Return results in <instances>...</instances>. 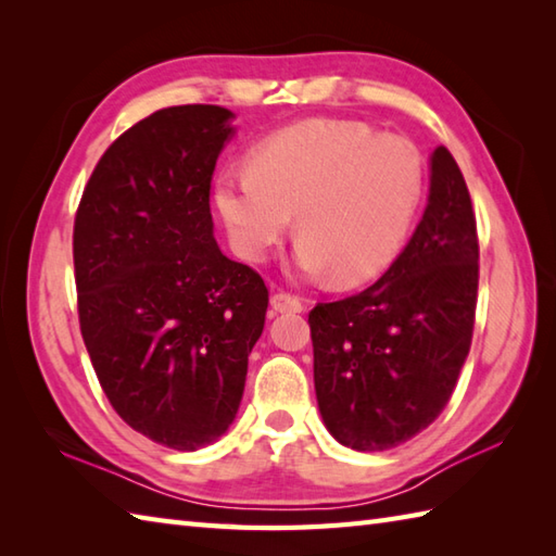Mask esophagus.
<instances>
[{"label":"esophagus","mask_w":556,"mask_h":556,"mask_svg":"<svg viewBox=\"0 0 556 556\" xmlns=\"http://www.w3.org/2000/svg\"><path fill=\"white\" fill-rule=\"evenodd\" d=\"M271 308H275V313H301L303 299L293 296L289 291H277L275 296H271Z\"/></svg>","instance_id":"1"}]
</instances>
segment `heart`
<instances>
[{
  "instance_id": "b5f03b06",
  "label": "heart",
  "mask_w": 556,
  "mask_h": 556,
  "mask_svg": "<svg viewBox=\"0 0 556 556\" xmlns=\"http://www.w3.org/2000/svg\"><path fill=\"white\" fill-rule=\"evenodd\" d=\"M425 157L413 140L358 119H303L224 169L215 207L236 255L260 263L296 215V265L356 287L394 263L422 203Z\"/></svg>"
}]
</instances>
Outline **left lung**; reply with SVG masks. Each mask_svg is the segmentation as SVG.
Here are the masks:
<instances>
[{"label":"left lung","mask_w":556,"mask_h":556,"mask_svg":"<svg viewBox=\"0 0 556 556\" xmlns=\"http://www.w3.org/2000/svg\"><path fill=\"white\" fill-rule=\"evenodd\" d=\"M425 215L384 275L308 315L315 394L327 430L358 452L408 442L444 410L470 351L478 229L468 186L432 152Z\"/></svg>","instance_id":"8db88e82"}]
</instances>
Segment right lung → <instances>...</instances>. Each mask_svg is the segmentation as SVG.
Segmentation results:
<instances>
[{
	"label": "right lung",
	"mask_w": 556,
	"mask_h": 556,
	"mask_svg": "<svg viewBox=\"0 0 556 556\" xmlns=\"http://www.w3.org/2000/svg\"><path fill=\"white\" fill-rule=\"evenodd\" d=\"M231 112L167 108L104 150L74 222L80 334L102 392L148 440L195 452L239 410L269 291L212 233Z\"/></svg>",
	"instance_id": "1"
}]
</instances>
